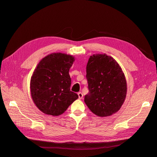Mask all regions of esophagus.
<instances>
[{
	"instance_id": "34e87169",
	"label": "esophagus",
	"mask_w": 157,
	"mask_h": 157,
	"mask_svg": "<svg viewBox=\"0 0 157 157\" xmlns=\"http://www.w3.org/2000/svg\"><path fill=\"white\" fill-rule=\"evenodd\" d=\"M78 98L79 99H82L83 97V94L81 92H78Z\"/></svg>"
}]
</instances>
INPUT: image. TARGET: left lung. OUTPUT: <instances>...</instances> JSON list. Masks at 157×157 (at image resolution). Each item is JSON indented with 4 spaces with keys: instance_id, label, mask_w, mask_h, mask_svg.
Returning <instances> with one entry per match:
<instances>
[{
    "instance_id": "1",
    "label": "left lung",
    "mask_w": 157,
    "mask_h": 157,
    "mask_svg": "<svg viewBox=\"0 0 157 157\" xmlns=\"http://www.w3.org/2000/svg\"><path fill=\"white\" fill-rule=\"evenodd\" d=\"M89 92L84 102L95 115L109 117L121 109L126 96L127 84L120 65L107 54H94L86 65Z\"/></svg>"
}]
</instances>
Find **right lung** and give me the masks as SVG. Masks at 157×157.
Returning a JSON list of instances; mask_svg holds the SVG:
<instances>
[{
  "label": "right lung",
  "mask_w": 157,
  "mask_h": 157,
  "mask_svg": "<svg viewBox=\"0 0 157 157\" xmlns=\"http://www.w3.org/2000/svg\"><path fill=\"white\" fill-rule=\"evenodd\" d=\"M74 61L73 56L52 53L42 58L36 66L31 78V95L42 113L60 115L78 99V95L70 90L69 71Z\"/></svg>",
  "instance_id": "1"
}]
</instances>
